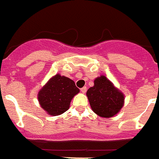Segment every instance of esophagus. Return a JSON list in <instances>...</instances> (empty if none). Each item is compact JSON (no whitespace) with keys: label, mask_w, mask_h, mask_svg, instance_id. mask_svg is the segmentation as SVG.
<instances>
[{"label":"esophagus","mask_w":159,"mask_h":159,"mask_svg":"<svg viewBox=\"0 0 159 159\" xmlns=\"http://www.w3.org/2000/svg\"><path fill=\"white\" fill-rule=\"evenodd\" d=\"M80 91H81V92H82V93H86V91H87V87H82V88L80 89Z\"/></svg>","instance_id":"esophagus-1"}]
</instances>
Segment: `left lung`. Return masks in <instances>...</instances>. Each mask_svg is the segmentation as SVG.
Returning a JSON list of instances; mask_svg holds the SVG:
<instances>
[{"instance_id": "8db88e82", "label": "left lung", "mask_w": 159, "mask_h": 159, "mask_svg": "<svg viewBox=\"0 0 159 159\" xmlns=\"http://www.w3.org/2000/svg\"><path fill=\"white\" fill-rule=\"evenodd\" d=\"M87 95L93 111L102 117H111L120 111L124 105V94L104 75L94 80Z\"/></svg>"}]
</instances>
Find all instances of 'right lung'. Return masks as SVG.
Here are the masks:
<instances>
[{
	"label": "right lung",
	"mask_w": 159,
	"mask_h": 159,
	"mask_svg": "<svg viewBox=\"0 0 159 159\" xmlns=\"http://www.w3.org/2000/svg\"><path fill=\"white\" fill-rule=\"evenodd\" d=\"M79 92L73 80L57 74L43 87L38 97L42 108L48 114L57 116L68 110L71 100Z\"/></svg>",
	"instance_id": "add662e5"
}]
</instances>
